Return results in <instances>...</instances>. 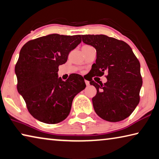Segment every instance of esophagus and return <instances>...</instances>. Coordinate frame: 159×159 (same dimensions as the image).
Returning a JSON list of instances; mask_svg holds the SVG:
<instances>
[{
  "mask_svg": "<svg viewBox=\"0 0 159 159\" xmlns=\"http://www.w3.org/2000/svg\"><path fill=\"white\" fill-rule=\"evenodd\" d=\"M85 84H86L87 86H88V85H90V82L89 81V80H85Z\"/></svg>",
  "mask_w": 159,
  "mask_h": 159,
  "instance_id": "34e87169",
  "label": "esophagus"
}]
</instances>
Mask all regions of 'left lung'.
Instances as JSON below:
<instances>
[{"mask_svg": "<svg viewBox=\"0 0 159 159\" xmlns=\"http://www.w3.org/2000/svg\"><path fill=\"white\" fill-rule=\"evenodd\" d=\"M82 40L96 49V60L90 70L93 76L107 74L104 84L89 80L97 90L92 98L95 112L108 122L126 119L139 102L142 85L139 61L132 48L121 40L104 34L82 35Z\"/></svg>", "mask_w": 159, "mask_h": 159, "instance_id": "left-lung-1", "label": "left lung"}]
</instances>
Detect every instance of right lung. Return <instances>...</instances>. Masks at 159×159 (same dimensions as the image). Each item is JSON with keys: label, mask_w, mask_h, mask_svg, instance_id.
<instances>
[{"label": "right lung", "mask_w": 159, "mask_h": 159, "mask_svg": "<svg viewBox=\"0 0 159 159\" xmlns=\"http://www.w3.org/2000/svg\"><path fill=\"white\" fill-rule=\"evenodd\" d=\"M80 38L48 34L27 42L20 52L15 68L17 91L30 114L40 122L57 124L64 120L74 97L86 86L82 75L74 74L64 81L57 73Z\"/></svg>", "instance_id": "1"}]
</instances>
